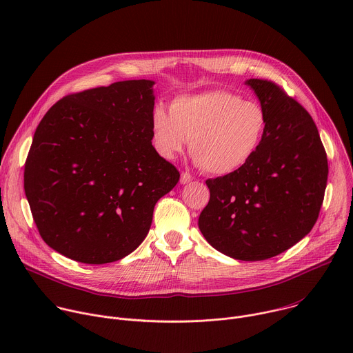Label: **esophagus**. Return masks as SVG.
Returning a JSON list of instances; mask_svg holds the SVG:
<instances>
[{"label":"esophagus","instance_id":"esophagus-1","mask_svg":"<svg viewBox=\"0 0 353 353\" xmlns=\"http://www.w3.org/2000/svg\"><path fill=\"white\" fill-rule=\"evenodd\" d=\"M190 181H192V176L190 173H187V172H183L181 177H180V183L181 184H188Z\"/></svg>","mask_w":353,"mask_h":353}]
</instances>
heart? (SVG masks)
Masks as SVG:
<instances>
[{
	"label": "heart",
	"instance_id": "1",
	"mask_svg": "<svg viewBox=\"0 0 353 353\" xmlns=\"http://www.w3.org/2000/svg\"><path fill=\"white\" fill-rule=\"evenodd\" d=\"M150 128L162 158L174 159L190 141V155L201 170L226 176L257 154L267 130V113L260 103L236 93L211 90L174 97L170 112L157 105Z\"/></svg>",
	"mask_w": 353,
	"mask_h": 353
}]
</instances>
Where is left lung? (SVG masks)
Returning <instances> with one entry per match:
<instances>
[{
  "mask_svg": "<svg viewBox=\"0 0 353 353\" xmlns=\"http://www.w3.org/2000/svg\"><path fill=\"white\" fill-rule=\"evenodd\" d=\"M267 113L264 139L240 170L207 180L201 233L225 256L241 261L275 257L314 226L324 199L328 162L307 110L279 85L248 79Z\"/></svg>",
  "mask_w": 353,
  "mask_h": 353,
  "instance_id": "obj_1",
  "label": "left lung"
}]
</instances>
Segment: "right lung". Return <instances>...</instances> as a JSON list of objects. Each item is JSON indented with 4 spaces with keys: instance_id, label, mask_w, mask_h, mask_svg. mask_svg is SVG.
I'll list each match as a JSON object with an SVG mask.
<instances>
[{
    "instance_id": "right-lung-1",
    "label": "right lung",
    "mask_w": 353,
    "mask_h": 353,
    "mask_svg": "<svg viewBox=\"0 0 353 353\" xmlns=\"http://www.w3.org/2000/svg\"><path fill=\"white\" fill-rule=\"evenodd\" d=\"M154 81L60 99L39 123L23 183L41 239L85 264L121 260L143 241L179 170L152 146Z\"/></svg>"
}]
</instances>
